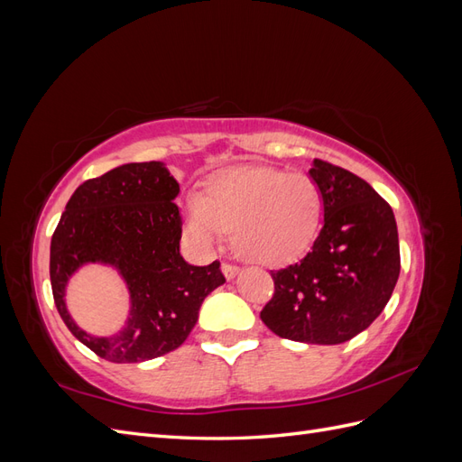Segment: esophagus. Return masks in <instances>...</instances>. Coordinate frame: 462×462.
Segmentation results:
<instances>
[{"mask_svg": "<svg viewBox=\"0 0 462 462\" xmlns=\"http://www.w3.org/2000/svg\"><path fill=\"white\" fill-rule=\"evenodd\" d=\"M239 272H241V270L236 268V265H231V263H221V273L226 275L227 282H231V279H233L236 273H239Z\"/></svg>", "mask_w": 462, "mask_h": 462, "instance_id": "1", "label": "esophagus"}]
</instances>
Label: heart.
<instances>
[{"label":"heart","instance_id":"b5f03b06","mask_svg":"<svg viewBox=\"0 0 462 462\" xmlns=\"http://www.w3.org/2000/svg\"><path fill=\"white\" fill-rule=\"evenodd\" d=\"M319 219L316 180L272 165L219 171L185 208L187 229L202 248L219 246L233 231L239 256L268 268L299 260L314 243Z\"/></svg>","mask_w":462,"mask_h":462}]
</instances>
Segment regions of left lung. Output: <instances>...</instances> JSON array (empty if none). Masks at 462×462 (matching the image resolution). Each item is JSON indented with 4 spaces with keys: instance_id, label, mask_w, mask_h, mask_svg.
<instances>
[{
    "instance_id": "obj_1",
    "label": "left lung",
    "mask_w": 462,
    "mask_h": 462,
    "mask_svg": "<svg viewBox=\"0 0 462 462\" xmlns=\"http://www.w3.org/2000/svg\"><path fill=\"white\" fill-rule=\"evenodd\" d=\"M309 175L324 206V227L310 253L272 272L275 292L260 318L279 337L339 345L382 314L401 272L391 206L365 179L314 160Z\"/></svg>"
}]
</instances>
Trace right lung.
Returning <instances> with one entry per match:
<instances>
[{
  "label": "right lung",
  "mask_w": 462,
  "mask_h": 462,
  "mask_svg": "<svg viewBox=\"0 0 462 462\" xmlns=\"http://www.w3.org/2000/svg\"><path fill=\"white\" fill-rule=\"evenodd\" d=\"M179 183L163 162L125 163L85 180L51 236L50 279L65 326L109 362H144L175 351L197 326L204 299L226 283L219 262L190 265L179 253ZM116 269L130 291V314L114 336L76 326L64 295L85 264Z\"/></svg>",
  "instance_id": "right-lung-1"
}]
</instances>
